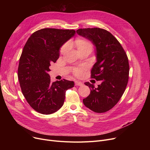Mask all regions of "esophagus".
<instances>
[{"instance_id":"esophagus-1","label":"esophagus","mask_w":150,"mask_h":150,"mask_svg":"<svg viewBox=\"0 0 150 150\" xmlns=\"http://www.w3.org/2000/svg\"><path fill=\"white\" fill-rule=\"evenodd\" d=\"M75 86H81L83 85V83L82 82L78 81H76L75 82Z\"/></svg>"}]
</instances>
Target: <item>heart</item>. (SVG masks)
<instances>
[{
	"mask_svg": "<svg viewBox=\"0 0 150 150\" xmlns=\"http://www.w3.org/2000/svg\"><path fill=\"white\" fill-rule=\"evenodd\" d=\"M75 44L77 47L78 52H80L86 50L92 49V44L89 41L85 40V39H76L75 42ZM67 49H68V44H66L65 45H64L62 47V48L61 49V53H64L67 50ZM74 74L77 76L80 75L81 74V69H75L74 71Z\"/></svg>",
	"mask_w": 150,
	"mask_h": 150,
	"instance_id": "b5f03b06",
	"label": "heart"
}]
</instances>
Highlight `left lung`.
Returning <instances> with one entry per match:
<instances>
[{
  "mask_svg": "<svg viewBox=\"0 0 150 150\" xmlns=\"http://www.w3.org/2000/svg\"><path fill=\"white\" fill-rule=\"evenodd\" d=\"M76 33L96 47L97 61L91 70V78L101 81L96 88L89 82L91 93L83 103L92 111L102 113L112 109L123 94L128 81L129 66L127 55L117 39L100 28H80Z\"/></svg>",
  "mask_w": 150,
  "mask_h": 150,
  "instance_id": "1",
  "label": "left lung"
}]
</instances>
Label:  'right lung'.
Returning <instances> with one entry per match:
<instances>
[{
  "label": "right lung",
  "mask_w": 150,
  "mask_h": 150,
  "mask_svg": "<svg viewBox=\"0 0 150 150\" xmlns=\"http://www.w3.org/2000/svg\"><path fill=\"white\" fill-rule=\"evenodd\" d=\"M75 35L74 30L43 28L30 36L23 49L18 78L23 96L30 106L42 114H51L64 104L66 91L74 82L65 79L51 83L52 62L59 57L60 48Z\"/></svg>",
  "instance_id": "1"
}]
</instances>
